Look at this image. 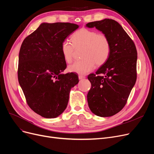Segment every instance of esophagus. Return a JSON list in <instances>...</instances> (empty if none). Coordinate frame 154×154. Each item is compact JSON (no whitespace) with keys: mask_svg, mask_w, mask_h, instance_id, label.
Instances as JSON below:
<instances>
[{"mask_svg":"<svg viewBox=\"0 0 154 154\" xmlns=\"http://www.w3.org/2000/svg\"><path fill=\"white\" fill-rule=\"evenodd\" d=\"M79 80H82V79H85V77L83 76V75H79Z\"/></svg>","mask_w":154,"mask_h":154,"instance_id":"1","label":"esophagus"}]
</instances>
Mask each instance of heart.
Masks as SVG:
<instances>
[{
	"label": "heart",
	"mask_w": 154,
	"mask_h": 154,
	"mask_svg": "<svg viewBox=\"0 0 154 154\" xmlns=\"http://www.w3.org/2000/svg\"><path fill=\"white\" fill-rule=\"evenodd\" d=\"M72 44L65 39L61 45V51L64 60L70 63L74 48L84 47L81 60L69 66L70 72L85 75L92 71L95 65L99 66L104 64L109 57L111 46L108 38L103 34L87 28L76 31L71 36Z\"/></svg>",
	"instance_id": "obj_1"
}]
</instances>
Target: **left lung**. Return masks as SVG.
I'll return each instance as SVG.
<instances>
[{
  "label": "left lung",
  "instance_id": "left-lung-1",
  "mask_svg": "<svg viewBox=\"0 0 154 154\" xmlns=\"http://www.w3.org/2000/svg\"><path fill=\"white\" fill-rule=\"evenodd\" d=\"M108 38L109 57L96 72L88 77L91 88L88 94L91 111L101 117L116 115L125 106L137 80V51L132 39L113 19L89 23Z\"/></svg>",
  "mask_w": 154,
  "mask_h": 154
}]
</instances>
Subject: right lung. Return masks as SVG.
I'll use <instances>...</instances> for the list:
<instances>
[{
  "instance_id": "add662e5",
  "label": "right lung",
  "mask_w": 154,
  "mask_h": 154,
  "mask_svg": "<svg viewBox=\"0 0 154 154\" xmlns=\"http://www.w3.org/2000/svg\"><path fill=\"white\" fill-rule=\"evenodd\" d=\"M79 27L69 23H43L21 45L19 83L30 108L42 117L60 115L71 88L79 81L74 73H62L66 64L61 51L62 42Z\"/></svg>"
}]
</instances>
